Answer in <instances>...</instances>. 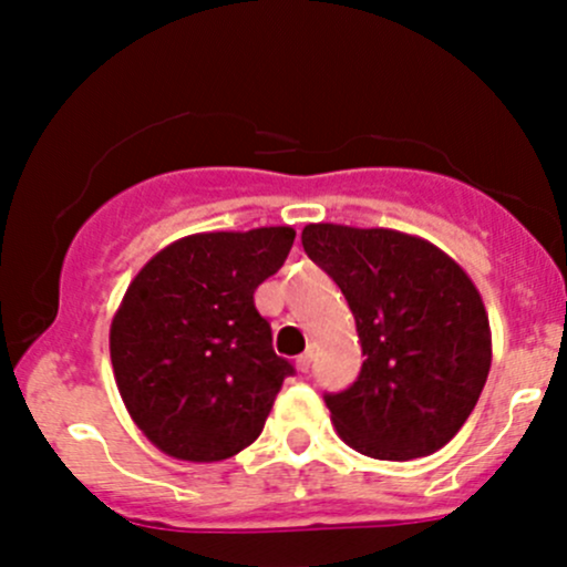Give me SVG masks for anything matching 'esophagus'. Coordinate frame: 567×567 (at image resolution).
Listing matches in <instances>:
<instances>
[{
    "mask_svg": "<svg viewBox=\"0 0 567 567\" xmlns=\"http://www.w3.org/2000/svg\"><path fill=\"white\" fill-rule=\"evenodd\" d=\"M296 368L301 370V373H309V368H311V349H306L301 357H298L296 360Z\"/></svg>",
    "mask_w": 567,
    "mask_h": 567,
    "instance_id": "esophagus-1",
    "label": "esophagus"
}]
</instances>
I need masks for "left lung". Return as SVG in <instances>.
<instances>
[{"label": "left lung", "mask_w": 567, "mask_h": 567, "mask_svg": "<svg viewBox=\"0 0 567 567\" xmlns=\"http://www.w3.org/2000/svg\"><path fill=\"white\" fill-rule=\"evenodd\" d=\"M301 243L347 296L365 357L349 389L324 394L338 437L381 461L440 451L491 370V324L474 282L440 247L394 229L309 224Z\"/></svg>", "instance_id": "8db88e82"}]
</instances>
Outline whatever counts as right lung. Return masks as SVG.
<instances>
[{"label": "right lung", "instance_id": "obj_1", "mask_svg": "<svg viewBox=\"0 0 567 567\" xmlns=\"http://www.w3.org/2000/svg\"><path fill=\"white\" fill-rule=\"evenodd\" d=\"M296 231L192 234L130 282L112 320L114 379L127 413L162 453L224 461L258 440L288 360L252 292L288 258Z\"/></svg>", "mask_w": 567, "mask_h": 567}]
</instances>
